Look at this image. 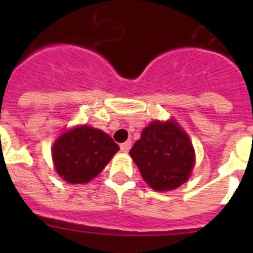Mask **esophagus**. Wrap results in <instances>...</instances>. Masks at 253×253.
Returning a JSON list of instances; mask_svg holds the SVG:
<instances>
[{
    "label": "esophagus",
    "mask_w": 253,
    "mask_h": 253,
    "mask_svg": "<svg viewBox=\"0 0 253 253\" xmlns=\"http://www.w3.org/2000/svg\"><path fill=\"white\" fill-rule=\"evenodd\" d=\"M131 147H132V143H131V142L121 143V145H120V148H121V150H122V152H125V153L128 152V150L131 149Z\"/></svg>",
    "instance_id": "obj_1"
}]
</instances>
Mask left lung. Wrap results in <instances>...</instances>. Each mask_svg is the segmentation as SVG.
I'll return each mask as SVG.
<instances>
[{
	"instance_id": "obj_1",
	"label": "left lung",
	"mask_w": 253,
	"mask_h": 253,
	"mask_svg": "<svg viewBox=\"0 0 253 253\" xmlns=\"http://www.w3.org/2000/svg\"><path fill=\"white\" fill-rule=\"evenodd\" d=\"M129 155L155 191H170L182 185L195 164L190 138L174 121L152 122L143 129Z\"/></svg>"
}]
</instances>
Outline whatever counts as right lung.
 <instances>
[{
	"label": "right lung",
	"instance_id": "add662e5",
	"mask_svg": "<svg viewBox=\"0 0 253 253\" xmlns=\"http://www.w3.org/2000/svg\"><path fill=\"white\" fill-rule=\"evenodd\" d=\"M120 149L109 134L89 126L63 133L52 147L57 174L70 183H85L103 171Z\"/></svg>",
	"mask_w": 253,
	"mask_h": 253
}]
</instances>
